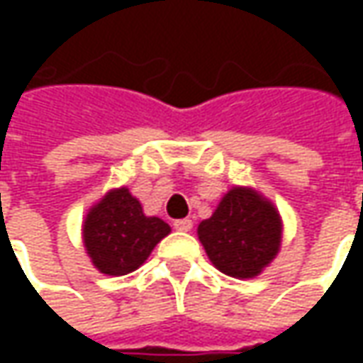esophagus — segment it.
<instances>
[{
	"label": "esophagus",
	"instance_id": "1",
	"mask_svg": "<svg viewBox=\"0 0 363 363\" xmlns=\"http://www.w3.org/2000/svg\"><path fill=\"white\" fill-rule=\"evenodd\" d=\"M191 226H194V222H191L189 218H182V220H175L174 222V228L179 232H189L191 230Z\"/></svg>",
	"mask_w": 363,
	"mask_h": 363
}]
</instances>
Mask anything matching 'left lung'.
<instances>
[{"mask_svg": "<svg viewBox=\"0 0 363 363\" xmlns=\"http://www.w3.org/2000/svg\"><path fill=\"white\" fill-rule=\"evenodd\" d=\"M198 236L214 267L236 279L257 277L279 252L281 218L271 202L248 188L230 189Z\"/></svg>", "mask_w": 363, "mask_h": 363, "instance_id": "8db88e82", "label": "left lung"}]
</instances>
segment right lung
<instances>
[{
    "label": "right lung",
    "instance_id": "add662e5",
    "mask_svg": "<svg viewBox=\"0 0 363 363\" xmlns=\"http://www.w3.org/2000/svg\"><path fill=\"white\" fill-rule=\"evenodd\" d=\"M167 234L169 226L160 218L145 216L127 188L108 191L84 222V246L92 264L115 277L141 267Z\"/></svg>",
    "mask_w": 363,
    "mask_h": 363
}]
</instances>
